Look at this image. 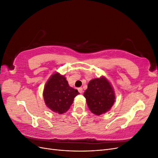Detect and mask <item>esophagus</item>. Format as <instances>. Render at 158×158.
Segmentation results:
<instances>
[{
	"label": "esophagus",
	"instance_id": "obj_1",
	"mask_svg": "<svg viewBox=\"0 0 158 158\" xmlns=\"http://www.w3.org/2000/svg\"><path fill=\"white\" fill-rule=\"evenodd\" d=\"M78 90L79 93H80V94H82V93L83 92V89H82V88H79L78 89Z\"/></svg>",
	"mask_w": 158,
	"mask_h": 158
}]
</instances>
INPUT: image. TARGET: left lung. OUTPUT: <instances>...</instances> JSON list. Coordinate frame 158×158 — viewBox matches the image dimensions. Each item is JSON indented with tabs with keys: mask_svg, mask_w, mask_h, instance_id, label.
<instances>
[{
	"mask_svg": "<svg viewBox=\"0 0 158 158\" xmlns=\"http://www.w3.org/2000/svg\"><path fill=\"white\" fill-rule=\"evenodd\" d=\"M84 96L90 111L95 115L108 112L115 102L113 88L104 76L89 81Z\"/></svg>",
	"mask_w": 158,
	"mask_h": 158,
	"instance_id": "obj_1",
	"label": "left lung"
}]
</instances>
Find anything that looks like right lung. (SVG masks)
Listing matches in <instances>:
<instances>
[{"mask_svg":"<svg viewBox=\"0 0 158 158\" xmlns=\"http://www.w3.org/2000/svg\"><path fill=\"white\" fill-rule=\"evenodd\" d=\"M79 94L77 89L70 87L64 75L59 73L51 74L46 82L43 96L46 106L59 114L66 113Z\"/></svg>","mask_w":158,"mask_h":158,"instance_id":"right-lung-1","label":"right lung"}]
</instances>
